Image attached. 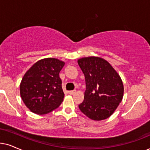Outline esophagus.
I'll return each instance as SVG.
<instances>
[{
	"instance_id": "esophagus-1",
	"label": "esophagus",
	"mask_w": 150,
	"mask_h": 150,
	"mask_svg": "<svg viewBox=\"0 0 150 150\" xmlns=\"http://www.w3.org/2000/svg\"><path fill=\"white\" fill-rule=\"evenodd\" d=\"M76 93V91L75 90H74V91H69V93L70 95H73V94H75Z\"/></svg>"
}]
</instances>
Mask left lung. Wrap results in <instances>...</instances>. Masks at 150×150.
I'll list each match as a JSON object with an SVG mask.
<instances>
[{"mask_svg":"<svg viewBox=\"0 0 150 150\" xmlns=\"http://www.w3.org/2000/svg\"><path fill=\"white\" fill-rule=\"evenodd\" d=\"M77 62L84 74L86 86L79 110L93 120L108 118L123 99L124 88L120 76L101 57H83Z\"/></svg>","mask_w":150,"mask_h":150,"instance_id":"obj_1","label":"left lung"}]
</instances>
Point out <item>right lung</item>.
<instances>
[{"mask_svg": "<svg viewBox=\"0 0 150 150\" xmlns=\"http://www.w3.org/2000/svg\"><path fill=\"white\" fill-rule=\"evenodd\" d=\"M64 62L45 58L35 62L24 75L20 85L21 98L32 112L45 115L62 102L64 93L59 73Z\"/></svg>", "mask_w": 150, "mask_h": 150, "instance_id": "obj_1", "label": "right lung"}]
</instances>
